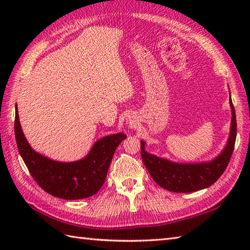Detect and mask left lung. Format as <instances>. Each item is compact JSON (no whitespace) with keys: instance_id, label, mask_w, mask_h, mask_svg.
<instances>
[{"instance_id":"left-lung-1","label":"left lung","mask_w":250,"mask_h":250,"mask_svg":"<svg viewBox=\"0 0 250 250\" xmlns=\"http://www.w3.org/2000/svg\"><path fill=\"white\" fill-rule=\"evenodd\" d=\"M232 121L229 141L220 155L206 163L179 164L150 155L145 151V143L141 142L142 159L152 179L172 192H193L209 187L218 180L230 162L236 140V116L230 98Z\"/></svg>"}]
</instances>
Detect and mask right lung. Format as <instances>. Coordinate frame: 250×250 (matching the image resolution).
Here are the masks:
<instances>
[{
	"label": "right lung",
	"mask_w": 250,
	"mask_h": 250,
	"mask_svg": "<svg viewBox=\"0 0 250 250\" xmlns=\"http://www.w3.org/2000/svg\"><path fill=\"white\" fill-rule=\"evenodd\" d=\"M15 136L31 176L47 193L63 200L84 199L97 193L105 182L116 148L126 137L124 133L103 137L83 160L70 163L52 161L35 152L28 144L21 130L17 107Z\"/></svg>",
	"instance_id": "add662e5"
}]
</instances>
